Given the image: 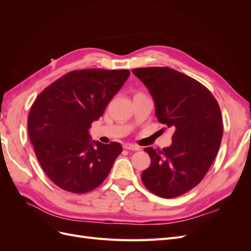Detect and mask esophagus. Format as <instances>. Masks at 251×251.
<instances>
[{
  "label": "esophagus",
  "instance_id": "34e87169",
  "mask_svg": "<svg viewBox=\"0 0 251 251\" xmlns=\"http://www.w3.org/2000/svg\"><path fill=\"white\" fill-rule=\"evenodd\" d=\"M124 149L130 150V151H139L140 150V148L138 146H136V144H132V143H125Z\"/></svg>",
  "mask_w": 251,
  "mask_h": 251
}]
</instances>
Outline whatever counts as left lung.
<instances>
[{
	"mask_svg": "<svg viewBox=\"0 0 251 251\" xmlns=\"http://www.w3.org/2000/svg\"><path fill=\"white\" fill-rule=\"evenodd\" d=\"M149 90L157 119L174 130L169 148H146L151 165L143 184L162 198H175L198 185L214 162L223 135L216 98L196 79L168 67L132 71Z\"/></svg>",
	"mask_w": 251,
	"mask_h": 251,
	"instance_id": "obj_1",
	"label": "left lung"
}]
</instances>
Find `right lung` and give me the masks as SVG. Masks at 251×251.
I'll use <instances>...</instances> for the list:
<instances>
[{"label":"right lung","instance_id":"right-lung-1","mask_svg":"<svg viewBox=\"0 0 251 251\" xmlns=\"http://www.w3.org/2000/svg\"><path fill=\"white\" fill-rule=\"evenodd\" d=\"M128 76V70L72 71L36 97L28 117L29 139L44 172L64 191H93L123 151L118 142L92 140L89 128Z\"/></svg>","mask_w":251,"mask_h":251}]
</instances>
